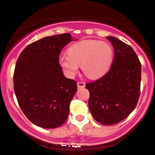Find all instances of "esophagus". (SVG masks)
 <instances>
[{"instance_id": "1", "label": "esophagus", "mask_w": 155, "mask_h": 155, "mask_svg": "<svg viewBox=\"0 0 155 155\" xmlns=\"http://www.w3.org/2000/svg\"><path fill=\"white\" fill-rule=\"evenodd\" d=\"M77 87L78 88H84L85 87V83L82 82H77Z\"/></svg>"}]
</instances>
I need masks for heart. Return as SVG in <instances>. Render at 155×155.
Wrapping results in <instances>:
<instances>
[{
  "instance_id": "b5f03b06",
  "label": "heart",
  "mask_w": 155,
  "mask_h": 155,
  "mask_svg": "<svg viewBox=\"0 0 155 155\" xmlns=\"http://www.w3.org/2000/svg\"><path fill=\"white\" fill-rule=\"evenodd\" d=\"M114 58L115 51L110 43L97 40H84L71 45L68 48V55L59 56L58 62L70 77L76 74L81 65L87 78L99 79L109 71Z\"/></svg>"
}]
</instances>
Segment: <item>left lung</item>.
<instances>
[{
  "instance_id": "obj_1",
  "label": "left lung",
  "mask_w": 155,
  "mask_h": 155,
  "mask_svg": "<svg viewBox=\"0 0 155 155\" xmlns=\"http://www.w3.org/2000/svg\"><path fill=\"white\" fill-rule=\"evenodd\" d=\"M115 51L112 66L98 80L87 83L88 107L92 116L104 125H112L126 118L138 102L141 63L129 45L114 37H107Z\"/></svg>"
}]
</instances>
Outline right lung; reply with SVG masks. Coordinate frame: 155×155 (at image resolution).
Here are the masks:
<instances>
[{
  "instance_id": "right-lung-1",
  "label": "right lung",
  "mask_w": 155,
  "mask_h": 155,
  "mask_svg": "<svg viewBox=\"0 0 155 155\" xmlns=\"http://www.w3.org/2000/svg\"><path fill=\"white\" fill-rule=\"evenodd\" d=\"M73 40L70 34L44 37L28 45L17 60L13 75L17 101L25 116L40 127H58L68 117L77 85L64 76L58 58Z\"/></svg>"
}]
</instances>
